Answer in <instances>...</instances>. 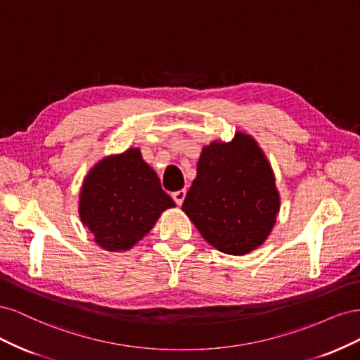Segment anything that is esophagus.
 Listing matches in <instances>:
<instances>
[{"label":"esophagus","mask_w":360,"mask_h":360,"mask_svg":"<svg viewBox=\"0 0 360 360\" xmlns=\"http://www.w3.org/2000/svg\"><path fill=\"white\" fill-rule=\"evenodd\" d=\"M184 197H186V191H184V189H180V191H177V192H172V200L176 201L179 205L183 204Z\"/></svg>","instance_id":"1"}]
</instances>
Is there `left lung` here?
Segmentation results:
<instances>
[{"label":"left lung","instance_id":"left-lung-1","mask_svg":"<svg viewBox=\"0 0 360 360\" xmlns=\"http://www.w3.org/2000/svg\"><path fill=\"white\" fill-rule=\"evenodd\" d=\"M279 207L270 162L252 136L236 132L230 143L213 141L202 148L181 209L205 242L245 255L266 242Z\"/></svg>","mask_w":360,"mask_h":360}]
</instances>
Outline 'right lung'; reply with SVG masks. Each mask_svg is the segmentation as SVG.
<instances>
[{"label":"right lung","instance_id":"add662e5","mask_svg":"<svg viewBox=\"0 0 360 360\" xmlns=\"http://www.w3.org/2000/svg\"><path fill=\"white\" fill-rule=\"evenodd\" d=\"M176 207L139 148L99 160L84 179L79 217L94 242L110 252L134 248L162 212Z\"/></svg>","mask_w":360,"mask_h":360}]
</instances>
